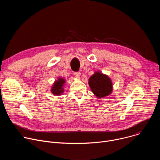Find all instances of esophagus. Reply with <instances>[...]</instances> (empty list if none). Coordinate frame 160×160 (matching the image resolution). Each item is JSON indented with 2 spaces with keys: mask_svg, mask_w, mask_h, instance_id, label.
Wrapping results in <instances>:
<instances>
[{
  "mask_svg": "<svg viewBox=\"0 0 160 160\" xmlns=\"http://www.w3.org/2000/svg\"><path fill=\"white\" fill-rule=\"evenodd\" d=\"M74 75H75V77L76 78H79L80 77L81 74H80V72H74Z\"/></svg>",
  "mask_w": 160,
  "mask_h": 160,
  "instance_id": "obj_1",
  "label": "esophagus"
}]
</instances>
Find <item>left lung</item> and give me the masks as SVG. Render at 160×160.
I'll return each mask as SVG.
<instances>
[{
	"label": "left lung",
	"mask_w": 160,
	"mask_h": 160,
	"mask_svg": "<svg viewBox=\"0 0 160 160\" xmlns=\"http://www.w3.org/2000/svg\"><path fill=\"white\" fill-rule=\"evenodd\" d=\"M88 81L92 92L98 98L106 97L111 93L112 82L107 75L97 72L90 77Z\"/></svg>",
	"instance_id": "obj_1"
}]
</instances>
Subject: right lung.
<instances>
[{
    "label": "right lung",
    "instance_id": "obj_1",
    "mask_svg": "<svg viewBox=\"0 0 160 160\" xmlns=\"http://www.w3.org/2000/svg\"><path fill=\"white\" fill-rule=\"evenodd\" d=\"M65 83V80L62 78H59L58 80L56 81L53 85L52 88H51V91L52 94L54 95L59 96L63 92V85Z\"/></svg>",
    "mask_w": 160,
    "mask_h": 160
}]
</instances>
